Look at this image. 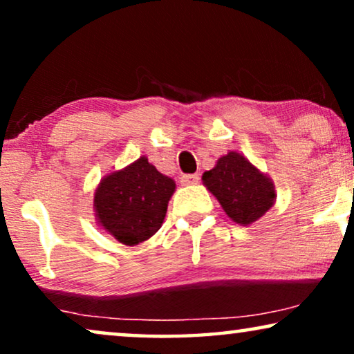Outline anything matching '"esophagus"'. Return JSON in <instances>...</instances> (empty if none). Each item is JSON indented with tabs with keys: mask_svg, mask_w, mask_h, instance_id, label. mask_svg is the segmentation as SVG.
Wrapping results in <instances>:
<instances>
[{
	"mask_svg": "<svg viewBox=\"0 0 354 354\" xmlns=\"http://www.w3.org/2000/svg\"><path fill=\"white\" fill-rule=\"evenodd\" d=\"M180 182L183 185H193V183L200 182V174H183L180 177Z\"/></svg>",
	"mask_w": 354,
	"mask_h": 354,
	"instance_id": "obj_1",
	"label": "esophagus"
}]
</instances>
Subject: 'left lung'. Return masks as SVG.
I'll return each mask as SVG.
<instances>
[{
	"label": "left lung",
	"mask_w": 354,
	"mask_h": 354,
	"mask_svg": "<svg viewBox=\"0 0 354 354\" xmlns=\"http://www.w3.org/2000/svg\"><path fill=\"white\" fill-rule=\"evenodd\" d=\"M203 182L236 224L258 221L274 205L272 182L239 153L222 156L214 169L203 174Z\"/></svg>",
	"instance_id": "1"
}]
</instances>
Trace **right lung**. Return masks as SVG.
<instances>
[{"label": "right lung", "instance_id": "obj_1", "mask_svg": "<svg viewBox=\"0 0 354 354\" xmlns=\"http://www.w3.org/2000/svg\"><path fill=\"white\" fill-rule=\"evenodd\" d=\"M174 190L172 178L158 172L143 156L103 178L95 193L96 216L120 243H142L161 227Z\"/></svg>", "mask_w": 354, "mask_h": 354}]
</instances>
